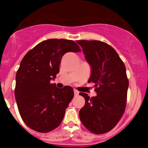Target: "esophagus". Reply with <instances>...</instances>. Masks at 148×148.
Masks as SVG:
<instances>
[{"instance_id":"esophagus-1","label":"esophagus","mask_w":148,"mask_h":148,"mask_svg":"<svg viewBox=\"0 0 148 148\" xmlns=\"http://www.w3.org/2000/svg\"><path fill=\"white\" fill-rule=\"evenodd\" d=\"M74 95H79V92L77 90H76V89H74Z\"/></svg>"}]
</instances>
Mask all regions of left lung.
<instances>
[{"label": "left lung", "instance_id": "8db88e82", "mask_svg": "<svg viewBox=\"0 0 148 148\" xmlns=\"http://www.w3.org/2000/svg\"><path fill=\"white\" fill-rule=\"evenodd\" d=\"M91 67L89 82L95 83V97L80 92L85 104L79 118L86 129L104 134L114 127L125 110L129 81L126 68L112 46L100 41H77Z\"/></svg>", "mask_w": 148, "mask_h": 148}]
</instances>
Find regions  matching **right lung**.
Masks as SVG:
<instances>
[{
    "label": "right lung",
    "mask_w": 148,
    "mask_h": 148,
    "mask_svg": "<svg viewBox=\"0 0 148 148\" xmlns=\"http://www.w3.org/2000/svg\"><path fill=\"white\" fill-rule=\"evenodd\" d=\"M81 51L74 41L51 38L37 44L25 55L16 76L15 98L22 120L31 129L48 132L59 126L74 97L70 86L51 84L59 72L67 52Z\"/></svg>",
    "instance_id": "obj_1"
}]
</instances>
